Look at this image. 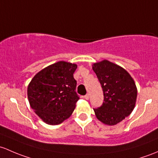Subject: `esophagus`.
Listing matches in <instances>:
<instances>
[{
    "instance_id": "1",
    "label": "esophagus",
    "mask_w": 158,
    "mask_h": 158,
    "mask_svg": "<svg viewBox=\"0 0 158 158\" xmlns=\"http://www.w3.org/2000/svg\"><path fill=\"white\" fill-rule=\"evenodd\" d=\"M84 98L85 99V100H89V98H90V94H86L85 96H84Z\"/></svg>"
}]
</instances>
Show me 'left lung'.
<instances>
[{
  "instance_id": "left-lung-1",
  "label": "left lung",
  "mask_w": 158,
  "mask_h": 158,
  "mask_svg": "<svg viewBox=\"0 0 158 158\" xmlns=\"http://www.w3.org/2000/svg\"><path fill=\"white\" fill-rule=\"evenodd\" d=\"M92 68L101 84L104 96L103 104L94 109V113L104 124L114 126L134 110L137 98L135 81L124 68L107 60L94 63Z\"/></svg>"
}]
</instances>
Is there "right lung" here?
<instances>
[{
  "label": "right lung",
  "instance_id": "right-lung-1",
  "mask_svg": "<svg viewBox=\"0 0 158 158\" xmlns=\"http://www.w3.org/2000/svg\"><path fill=\"white\" fill-rule=\"evenodd\" d=\"M77 64L58 61L37 73L28 86L30 106L43 121L58 125L72 114L80 97L74 73Z\"/></svg>",
  "mask_w": 158,
  "mask_h": 158
}]
</instances>
